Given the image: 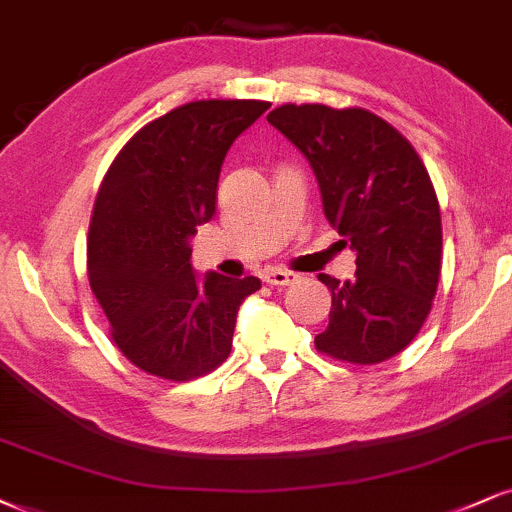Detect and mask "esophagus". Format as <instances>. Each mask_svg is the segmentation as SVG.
Here are the masks:
<instances>
[{
    "label": "esophagus",
    "instance_id": "esophagus-1",
    "mask_svg": "<svg viewBox=\"0 0 512 512\" xmlns=\"http://www.w3.org/2000/svg\"><path fill=\"white\" fill-rule=\"evenodd\" d=\"M262 279L269 283V286H291V283L298 279V274L288 272V269H267L262 274Z\"/></svg>",
    "mask_w": 512,
    "mask_h": 512
}]
</instances>
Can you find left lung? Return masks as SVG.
<instances>
[{"mask_svg":"<svg viewBox=\"0 0 512 512\" xmlns=\"http://www.w3.org/2000/svg\"><path fill=\"white\" fill-rule=\"evenodd\" d=\"M267 121L315 169L329 224L357 252L353 281L319 274L331 291L315 348L377 365L420 334L441 276V212L415 147L362 107L281 104Z\"/></svg>","mask_w":512,"mask_h":512,"instance_id":"left-lung-1","label":"left lung"}]
</instances>
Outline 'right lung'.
I'll use <instances>...</instances> for the list:
<instances>
[{"label": "right lung", "mask_w": 512, "mask_h": 512, "mask_svg": "<svg viewBox=\"0 0 512 512\" xmlns=\"http://www.w3.org/2000/svg\"><path fill=\"white\" fill-rule=\"evenodd\" d=\"M262 100H197L140 128L102 178L88 231V279L116 348L140 372L193 381L231 353L238 307L260 279L209 272L190 236L214 217L219 171Z\"/></svg>", "instance_id": "obj_1"}]
</instances>
